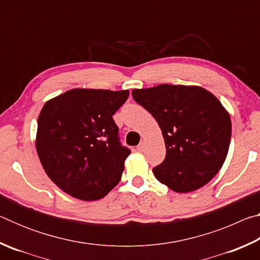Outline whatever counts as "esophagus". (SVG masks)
<instances>
[{"label":"esophagus","instance_id":"34e87169","mask_svg":"<svg viewBox=\"0 0 260 260\" xmlns=\"http://www.w3.org/2000/svg\"><path fill=\"white\" fill-rule=\"evenodd\" d=\"M138 150L139 151H143L144 150V142H141L138 146Z\"/></svg>","mask_w":260,"mask_h":260}]
</instances>
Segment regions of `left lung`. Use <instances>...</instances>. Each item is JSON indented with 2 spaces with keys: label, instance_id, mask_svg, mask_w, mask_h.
I'll return each mask as SVG.
<instances>
[{
  "label": "left lung",
  "instance_id": "obj_1",
  "mask_svg": "<svg viewBox=\"0 0 260 260\" xmlns=\"http://www.w3.org/2000/svg\"><path fill=\"white\" fill-rule=\"evenodd\" d=\"M132 95L157 120L165 141V159L152 169L158 181L175 192H189L213 179L232 136L230 113L220 101L202 87L169 83Z\"/></svg>",
  "mask_w": 260,
  "mask_h": 260
}]
</instances>
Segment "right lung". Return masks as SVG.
I'll use <instances>...</instances> for the list:
<instances>
[{
    "label": "right lung",
    "instance_id": "1",
    "mask_svg": "<svg viewBox=\"0 0 260 260\" xmlns=\"http://www.w3.org/2000/svg\"><path fill=\"white\" fill-rule=\"evenodd\" d=\"M128 90L76 88L51 99L38 118L35 147L48 177L81 201H98L120 181L125 159L112 116Z\"/></svg>",
    "mask_w": 260,
    "mask_h": 260
}]
</instances>
